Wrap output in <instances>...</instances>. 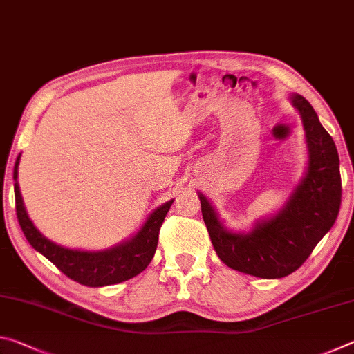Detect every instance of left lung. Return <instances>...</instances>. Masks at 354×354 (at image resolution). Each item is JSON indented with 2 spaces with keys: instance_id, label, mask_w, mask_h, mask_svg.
Instances as JSON below:
<instances>
[{
  "instance_id": "left-lung-1",
  "label": "left lung",
  "mask_w": 354,
  "mask_h": 354,
  "mask_svg": "<svg viewBox=\"0 0 354 354\" xmlns=\"http://www.w3.org/2000/svg\"><path fill=\"white\" fill-rule=\"evenodd\" d=\"M292 104L303 118L309 165L283 211L257 223L248 234H236L225 230L211 203L200 194L203 220L220 259L232 270L257 278H284L298 270L333 227L342 198L339 154L333 137L306 98L292 95Z\"/></svg>"
}]
</instances>
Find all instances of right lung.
<instances>
[{
	"mask_svg": "<svg viewBox=\"0 0 354 354\" xmlns=\"http://www.w3.org/2000/svg\"><path fill=\"white\" fill-rule=\"evenodd\" d=\"M19 162L20 156L17 158L14 169L17 218H19L23 234L34 250H37L46 259H50L70 279L87 287L118 284L145 270L153 259L156 248H158L160 226H162L165 215L173 205V200L156 209L145 221V225L142 226V230L128 242L120 243L106 251H95V253L68 250L48 241L29 220L25 206H23L19 183H17Z\"/></svg>",
	"mask_w": 354,
	"mask_h": 354,
	"instance_id": "right-lung-1",
	"label": "right lung"
}]
</instances>
